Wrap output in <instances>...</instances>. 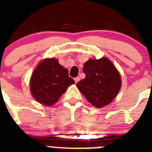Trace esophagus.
<instances>
[{
  "label": "esophagus",
  "mask_w": 152,
  "mask_h": 152,
  "mask_svg": "<svg viewBox=\"0 0 152 152\" xmlns=\"http://www.w3.org/2000/svg\"><path fill=\"white\" fill-rule=\"evenodd\" d=\"M79 80H80V77H75V83H77L79 81Z\"/></svg>",
  "instance_id": "1"
}]
</instances>
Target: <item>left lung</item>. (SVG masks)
<instances>
[{
	"mask_svg": "<svg viewBox=\"0 0 152 152\" xmlns=\"http://www.w3.org/2000/svg\"><path fill=\"white\" fill-rule=\"evenodd\" d=\"M86 77L76 84L79 91L93 106L108 105L121 88V78L116 67L107 58L90 59L84 63Z\"/></svg>",
	"mask_w": 152,
	"mask_h": 152,
	"instance_id": "left-lung-1",
	"label": "left lung"
}]
</instances>
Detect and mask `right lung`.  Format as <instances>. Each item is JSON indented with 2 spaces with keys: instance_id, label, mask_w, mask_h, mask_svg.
<instances>
[{
  "instance_id": "1",
  "label": "right lung",
  "mask_w": 152,
  "mask_h": 152,
  "mask_svg": "<svg viewBox=\"0 0 152 152\" xmlns=\"http://www.w3.org/2000/svg\"><path fill=\"white\" fill-rule=\"evenodd\" d=\"M75 80L68 76L66 68L56 58H47L33 71L30 80V91L35 100L45 106H51L58 100L67 88Z\"/></svg>"
}]
</instances>
